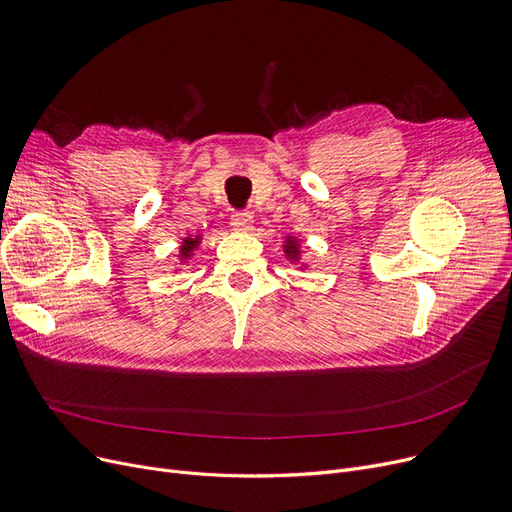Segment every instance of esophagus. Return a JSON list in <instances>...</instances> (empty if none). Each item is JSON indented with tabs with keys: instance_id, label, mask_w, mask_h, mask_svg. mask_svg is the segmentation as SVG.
I'll return each mask as SVG.
<instances>
[{
	"instance_id": "34e87169",
	"label": "esophagus",
	"mask_w": 512,
	"mask_h": 512,
	"mask_svg": "<svg viewBox=\"0 0 512 512\" xmlns=\"http://www.w3.org/2000/svg\"><path fill=\"white\" fill-rule=\"evenodd\" d=\"M252 223H254V219H252L250 213H246V210H242V213H233V215H231V227H233L235 231L246 233V231L252 229Z\"/></svg>"
}]
</instances>
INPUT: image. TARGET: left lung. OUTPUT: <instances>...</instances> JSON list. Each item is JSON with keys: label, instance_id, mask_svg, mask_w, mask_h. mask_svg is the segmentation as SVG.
Listing matches in <instances>:
<instances>
[{"label": "left lung", "instance_id": "8db88e82", "mask_svg": "<svg viewBox=\"0 0 512 512\" xmlns=\"http://www.w3.org/2000/svg\"><path fill=\"white\" fill-rule=\"evenodd\" d=\"M283 252L291 262H299L302 260V244H299V239L289 235L285 237V244H283ZM302 268H306V264H302Z\"/></svg>", "mask_w": 512, "mask_h": 512}]
</instances>
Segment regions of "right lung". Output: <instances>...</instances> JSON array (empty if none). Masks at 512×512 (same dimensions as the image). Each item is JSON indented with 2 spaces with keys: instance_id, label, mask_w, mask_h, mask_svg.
Returning a JSON list of instances; mask_svg holds the SVG:
<instances>
[{
  "instance_id": "add662e5",
  "label": "right lung",
  "mask_w": 512,
  "mask_h": 512,
  "mask_svg": "<svg viewBox=\"0 0 512 512\" xmlns=\"http://www.w3.org/2000/svg\"><path fill=\"white\" fill-rule=\"evenodd\" d=\"M202 235H188L182 239V246H179V260L186 262L194 256V250L200 246Z\"/></svg>"
}]
</instances>
